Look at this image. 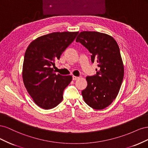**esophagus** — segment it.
I'll use <instances>...</instances> for the list:
<instances>
[{"mask_svg":"<svg viewBox=\"0 0 148 148\" xmlns=\"http://www.w3.org/2000/svg\"><path fill=\"white\" fill-rule=\"evenodd\" d=\"M78 78H79V77H76V76H73V77H72L73 80H77V79H78Z\"/></svg>","mask_w":148,"mask_h":148,"instance_id":"obj_1","label":"esophagus"}]
</instances>
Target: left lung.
Returning a JSON list of instances; mask_svg holds the SVG:
<instances>
[{"label": "left lung", "instance_id": "obj_1", "mask_svg": "<svg viewBox=\"0 0 148 148\" xmlns=\"http://www.w3.org/2000/svg\"><path fill=\"white\" fill-rule=\"evenodd\" d=\"M91 53V62H96V74L88 76V86L82 94L84 102L92 109L101 110L117 97L122 84L124 67L120 49L110 36L96 31H83L76 39Z\"/></svg>", "mask_w": 148, "mask_h": 148}]
</instances>
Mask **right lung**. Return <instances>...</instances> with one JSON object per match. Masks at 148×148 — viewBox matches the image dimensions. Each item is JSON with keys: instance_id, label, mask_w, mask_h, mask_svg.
<instances>
[{"instance_id": "add662e5", "label": "right lung", "mask_w": 148, "mask_h": 148, "mask_svg": "<svg viewBox=\"0 0 148 148\" xmlns=\"http://www.w3.org/2000/svg\"><path fill=\"white\" fill-rule=\"evenodd\" d=\"M78 32L52 33L31 42L25 52L23 65L25 86L34 102L51 109L63 99V92L72 79L71 75L56 73L53 66Z\"/></svg>"}]
</instances>
